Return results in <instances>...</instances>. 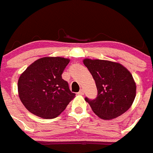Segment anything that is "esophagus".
Here are the masks:
<instances>
[{"label": "esophagus", "instance_id": "obj_1", "mask_svg": "<svg viewBox=\"0 0 153 153\" xmlns=\"http://www.w3.org/2000/svg\"><path fill=\"white\" fill-rule=\"evenodd\" d=\"M78 94H79V95H83V94H84V91H83L82 89H81V90L78 92Z\"/></svg>", "mask_w": 153, "mask_h": 153}]
</instances>
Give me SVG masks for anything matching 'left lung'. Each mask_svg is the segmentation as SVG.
<instances>
[{"instance_id": "8db88e82", "label": "left lung", "mask_w": 153, "mask_h": 153, "mask_svg": "<svg viewBox=\"0 0 153 153\" xmlns=\"http://www.w3.org/2000/svg\"><path fill=\"white\" fill-rule=\"evenodd\" d=\"M83 64L96 82L98 95L85 98L92 111L101 119L119 117L131 108L136 96V84L131 72L118 62L85 58Z\"/></svg>"}]
</instances>
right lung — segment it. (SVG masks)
I'll return each instance as SVG.
<instances>
[{"label": "right lung", "mask_w": 153, "mask_h": 153, "mask_svg": "<svg viewBox=\"0 0 153 153\" xmlns=\"http://www.w3.org/2000/svg\"><path fill=\"white\" fill-rule=\"evenodd\" d=\"M70 59L45 56L22 72L18 81L20 100L31 114L45 119L54 118L75 97L62 74Z\"/></svg>", "instance_id": "1"}]
</instances>
